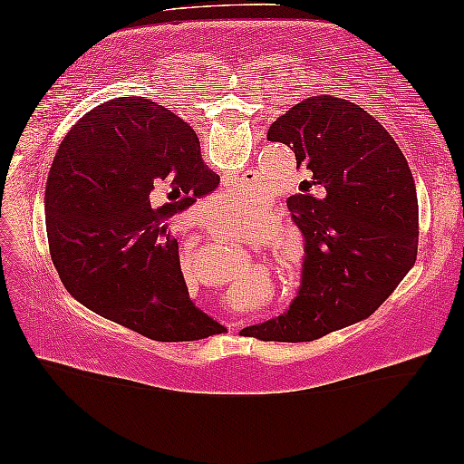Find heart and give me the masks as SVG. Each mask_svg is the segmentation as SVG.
Wrapping results in <instances>:
<instances>
[{"mask_svg":"<svg viewBox=\"0 0 464 464\" xmlns=\"http://www.w3.org/2000/svg\"><path fill=\"white\" fill-rule=\"evenodd\" d=\"M218 201L222 203V208L232 209V211H256V209L263 208L261 195L251 187H238V188L224 190L222 195L218 197ZM218 224H219V227H226V230H230V227H232V224H227V219L224 216H218ZM240 230H245V227H240ZM274 266L284 277H295L296 276L298 263L288 255H284V253L276 255L274 256Z\"/></svg>","mask_w":464,"mask_h":464,"instance_id":"obj_1","label":"heart"}]
</instances>
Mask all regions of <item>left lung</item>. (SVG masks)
Masks as SVG:
<instances>
[{
  "instance_id": "8db88e82",
  "label": "left lung",
  "mask_w": 464,
  "mask_h": 464,
  "mask_svg": "<svg viewBox=\"0 0 464 464\" xmlns=\"http://www.w3.org/2000/svg\"><path fill=\"white\" fill-rule=\"evenodd\" d=\"M267 139L288 145L325 197L288 198L304 237L301 290L288 313L245 330L259 340L311 342L367 319L415 266L417 188L390 132L346 99L292 105Z\"/></svg>"
}]
</instances>
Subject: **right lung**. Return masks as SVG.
<instances>
[{
  "mask_svg": "<svg viewBox=\"0 0 464 464\" xmlns=\"http://www.w3.org/2000/svg\"><path fill=\"white\" fill-rule=\"evenodd\" d=\"M219 184L192 128L151 99L78 120L45 188L49 253L78 303L160 342L224 332L188 298L169 218Z\"/></svg>",
  "mask_w": 464,
  "mask_h": 464,
  "instance_id": "right-lung-1",
  "label": "right lung"
}]
</instances>
